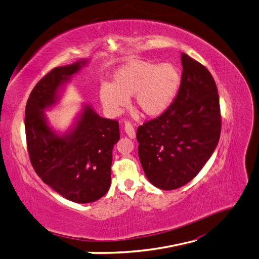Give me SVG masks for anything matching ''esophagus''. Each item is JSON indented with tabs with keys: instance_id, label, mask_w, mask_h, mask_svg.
<instances>
[{
	"instance_id": "1",
	"label": "esophagus",
	"mask_w": 259,
	"mask_h": 259,
	"mask_svg": "<svg viewBox=\"0 0 259 259\" xmlns=\"http://www.w3.org/2000/svg\"><path fill=\"white\" fill-rule=\"evenodd\" d=\"M124 132L127 134V136L130 138V139H134L136 137V131H135V128L132 127V124L130 122H125L124 123Z\"/></svg>"
}]
</instances>
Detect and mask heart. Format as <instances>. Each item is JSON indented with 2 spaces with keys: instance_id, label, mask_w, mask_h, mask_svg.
Segmentation results:
<instances>
[{
  "instance_id": "heart-1",
  "label": "heart",
  "mask_w": 259,
  "mask_h": 259,
  "mask_svg": "<svg viewBox=\"0 0 259 259\" xmlns=\"http://www.w3.org/2000/svg\"><path fill=\"white\" fill-rule=\"evenodd\" d=\"M180 85V71L173 63L130 61L115 72L112 85H102L99 99L111 117L121 114L131 96L144 116L157 117L173 103Z\"/></svg>"
}]
</instances>
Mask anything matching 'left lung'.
Masks as SVG:
<instances>
[{
    "mask_svg": "<svg viewBox=\"0 0 259 259\" xmlns=\"http://www.w3.org/2000/svg\"><path fill=\"white\" fill-rule=\"evenodd\" d=\"M174 102L137 131L138 154L153 186L173 190L189 183L213 153L221 132L217 85L205 66L186 54Z\"/></svg>",
    "mask_w": 259,
    "mask_h": 259,
    "instance_id": "obj_1",
    "label": "left lung"
}]
</instances>
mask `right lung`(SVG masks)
<instances>
[{
    "label": "right lung",
    "mask_w": 259,
    "mask_h": 259,
    "mask_svg": "<svg viewBox=\"0 0 259 259\" xmlns=\"http://www.w3.org/2000/svg\"><path fill=\"white\" fill-rule=\"evenodd\" d=\"M88 59L55 68L31 91L25 110V130L32 167L52 189L68 200L90 203L110 187L112 149L120 139L119 123L99 116L83 103L65 131L52 127L46 111L60 104L71 77Z\"/></svg>",
    "instance_id": "add662e5"
}]
</instances>
